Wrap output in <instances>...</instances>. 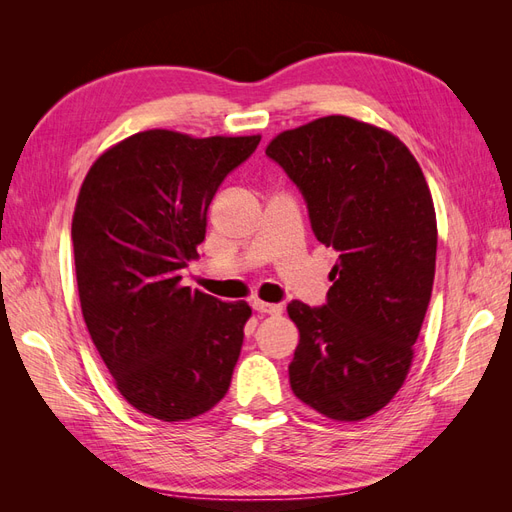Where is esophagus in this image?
<instances>
[{
  "mask_svg": "<svg viewBox=\"0 0 512 512\" xmlns=\"http://www.w3.org/2000/svg\"><path fill=\"white\" fill-rule=\"evenodd\" d=\"M252 307L256 309L258 314H269V316H280L284 312L282 305H275V303H265V301H254Z\"/></svg>",
  "mask_w": 512,
  "mask_h": 512,
  "instance_id": "34e87169",
  "label": "esophagus"
}]
</instances>
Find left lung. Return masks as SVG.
Returning a JSON list of instances; mask_svg holds the SVG:
<instances>
[{"label":"left lung","instance_id":"1","mask_svg":"<svg viewBox=\"0 0 512 512\" xmlns=\"http://www.w3.org/2000/svg\"><path fill=\"white\" fill-rule=\"evenodd\" d=\"M267 156L299 185L318 241L339 252L327 305H288L292 393L333 421H363L412 367L436 275L429 185L395 134L346 115L280 132Z\"/></svg>","mask_w":512,"mask_h":512}]
</instances>
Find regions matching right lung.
Listing matches in <instances>:
<instances>
[{
	"instance_id": "right-lung-1",
	"label": "right lung",
	"mask_w": 512,
	"mask_h": 512,
	"mask_svg": "<svg viewBox=\"0 0 512 512\" xmlns=\"http://www.w3.org/2000/svg\"><path fill=\"white\" fill-rule=\"evenodd\" d=\"M260 134L194 138L145 130L91 164L72 215L76 284L91 339L117 391L164 423L190 421L226 395L252 316L190 286L220 183Z\"/></svg>"
}]
</instances>
